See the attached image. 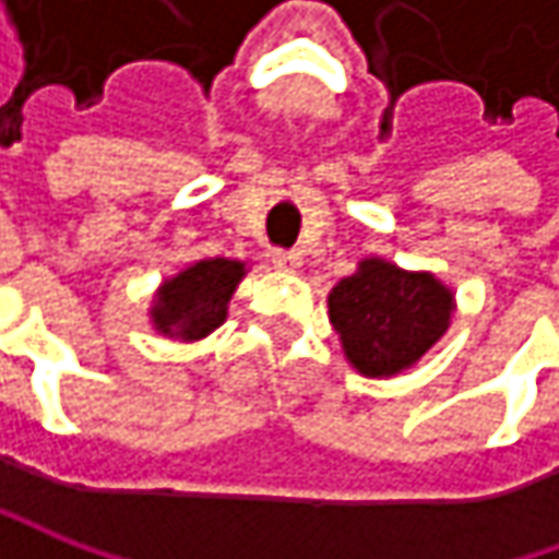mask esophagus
<instances>
[{
    "label": "esophagus",
    "instance_id": "1",
    "mask_svg": "<svg viewBox=\"0 0 559 559\" xmlns=\"http://www.w3.org/2000/svg\"><path fill=\"white\" fill-rule=\"evenodd\" d=\"M270 258H273V267L283 270V273H295V270H298V254H295V251H280V248H276Z\"/></svg>",
    "mask_w": 559,
    "mask_h": 559
}]
</instances>
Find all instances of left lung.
<instances>
[{
	"label": "left lung",
	"mask_w": 559,
	"mask_h": 559,
	"mask_svg": "<svg viewBox=\"0 0 559 559\" xmlns=\"http://www.w3.org/2000/svg\"><path fill=\"white\" fill-rule=\"evenodd\" d=\"M345 360L360 376L404 373L451 326L454 292L429 270H404L385 258L357 261L326 298Z\"/></svg>",
	"instance_id": "left-lung-1"
}]
</instances>
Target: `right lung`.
<instances>
[{
	"instance_id": "1",
	"label": "right lung",
	"mask_w": 559,
	"mask_h": 559,
	"mask_svg": "<svg viewBox=\"0 0 559 559\" xmlns=\"http://www.w3.org/2000/svg\"><path fill=\"white\" fill-rule=\"evenodd\" d=\"M246 273V261L202 258L167 276L148 308L155 333L177 342H199L211 335L217 326H224L229 298Z\"/></svg>"
}]
</instances>
